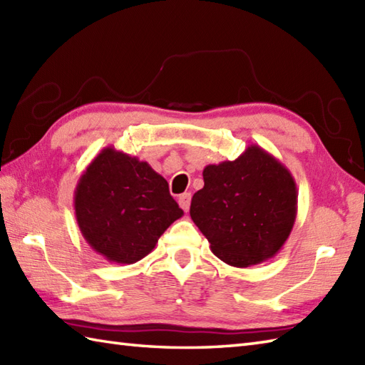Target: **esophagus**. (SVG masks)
<instances>
[{"mask_svg":"<svg viewBox=\"0 0 365 365\" xmlns=\"http://www.w3.org/2000/svg\"><path fill=\"white\" fill-rule=\"evenodd\" d=\"M178 205H180L185 212L190 210V205H191V195H190V192H183V195L178 197Z\"/></svg>","mask_w":365,"mask_h":365,"instance_id":"obj_1","label":"esophagus"}]
</instances>
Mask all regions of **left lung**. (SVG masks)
Here are the masks:
<instances>
[{"label":"left lung","instance_id":"obj_1","mask_svg":"<svg viewBox=\"0 0 365 365\" xmlns=\"http://www.w3.org/2000/svg\"><path fill=\"white\" fill-rule=\"evenodd\" d=\"M202 175L190 215L216 257L246 268L281 251L298 212L297 183L281 161L251 144L234 161L205 166Z\"/></svg>","mask_w":365,"mask_h":365}]
</instances>
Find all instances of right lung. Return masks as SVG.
<instances>
[{
  "instance_id": "right-lung-1",
  "label": "right lung",
  "mask_w": 365,
  "mask_h": 365,
  "mask_svg": "<svg viewBox=\"0 0 365 365\" xmlns=\"http://www.w3.org/2000/svg\"><path fill=\"white\" fill-rule=\"evenodd\" d=\"M75 216L81 235L113 263H135L152 252L183 210L168 182L147 161L105 147L76 183Z\"/></svg>"
}]
</instances>
